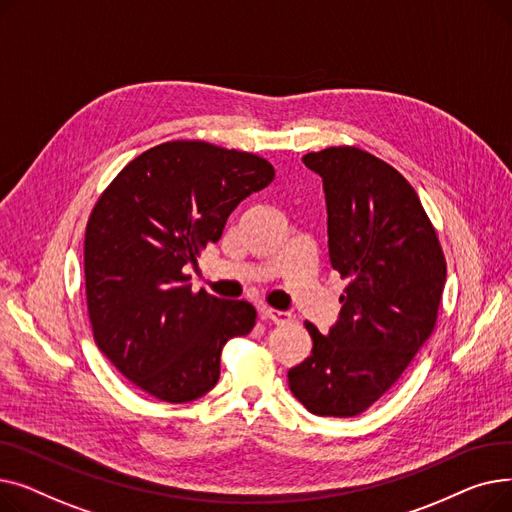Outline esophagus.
<instances>
[{
  "label": "esophagus",
  "mask_w": 512,
  "mask_h": 512,
  "mask_svg": "<svg viewBox=\"0 0 512 512\" xmlns=\"http://www.w3.org/2000/svg\"><path fill=\"white\" fill-rule=\"evenodd\" d=\"M263 317L274 321V324H286V321H290V313L278 309H263Z\"/></svg>",
  "instance_id": "esophagus-1"
}]
</instances>
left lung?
Returning <instances> with one entry per match:
<instances>
[{"mask_svg": "<svg viewBox=\"0 0 512 512\" xmlns=\"http://www.w3.org/2000/svg\"><path fill=\"white\" fill-rule=\"evenodd\" d=\"M303 164L324 182L330 263L351 282L328 334L305 324L313 348L288 371V386L313 415L355 417L434 332L446 261L413 186L386 161L330 147Z\"/></svg>", "mask_w": 512, "mask_h": 512, "instance_id": "left-lung-1", "label": "left lung"}]
</instances>
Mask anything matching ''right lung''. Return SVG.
<instances>
[{"mask_svg": "<svg viewBox=\"0 0 512 512\" xmlns=\"http://www.w3.org/2000/svg\"><path fill=\"white\" fill-rule=\"evenodd\" d=\"M272 180L270 161L253 153L172 141L107 186L85 234L87 305L101 353L134 386L178 405L218 384L224 344L247 336L257 311L193 292L182 270Z\"/></svg>", "mask_w": 512, "mask_h": 512, "instance_id": "right-lung-1", "label": "right lung"}]
</instances>
